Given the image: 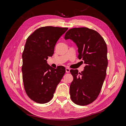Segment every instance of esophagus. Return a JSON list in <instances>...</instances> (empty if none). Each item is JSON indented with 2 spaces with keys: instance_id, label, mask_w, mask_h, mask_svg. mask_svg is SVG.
Listing matches in <instances>:
<instances>
[{
  "instance_id": "1",
  "label": "esophagus",
  "mask_w": 126,
  "mask_h": 126,
  "mask_svg": "<svg viewBox=\"0 0 126 126\" xmlns=\"http://www.w3.org/2000/svg\"><path fill=\"white\" fill-rule=\"evenodd\" d=\"M70 69H69V68H66V72H67V73H69V72H70Z\"/></svg>"
}]
</instances>
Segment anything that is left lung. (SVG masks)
<instances>
[{
	"label": "left lung",
	"instance_id": "8db88e82",
	"mask_svg": "<svg viewBox=\"0 0 126 126\" xmlns=\"http://www.w3.org/2000/svg\"><path fill=\"white\" fill-rule=\"evenodd\" d=\"M64 39L74 42L78 49V58L86 64L84 69L70 70L73 81L70 86L72 101L80 106L91 104L101 89L108 66L107 47L96 31L86 27L74 28L66 33Z\"/></svg>",
	"mask_w": 126,
	"mask_h": 126
}]
</instances>
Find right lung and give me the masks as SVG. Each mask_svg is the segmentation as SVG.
Instances as JSON below:
<instances>
[{
  "mask_svg": "<svg viewBox=\"0 0 126 126\" xmlns=\"http://www.w3.org/2000/svg\"><path fill=\"white\" fill-rule=\"evenodd\" d=\"M68 28L46 26L36 30L27 39L22 55V79L26 93L33 101L45 104L54 96L65 73L63 66L56 69L47 63L56 43Z\"/></svg>",
  "mask_w": 126,
  "mask_h": 126,
  "instance_id": "add662e5",
  "label": "right lung"
}]
</instances>
